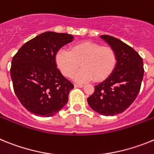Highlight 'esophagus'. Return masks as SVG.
<instances>
[{"instance_id":"obj_1","label":"esophagus","mask_w":154,"mask_h":154,"mask_svg":"<svg viewBox=\"0 0 154 154\" xmlns=\"http://www.w3.org/2000/svg\"><path fill=\"white\" fill-rule=\"evenodd\" d=\"M85 86L84 85H81V84H74V87L75 88H83Z\"/></svg>"}]
</instances>
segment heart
<instances>
[{
    "label": "heart",
    "mask_w": 154,
    "mask_h": 154,
    "mask_svg": "<svg viewBox=\"0 0 154 154\" xmlns=\"http://www.w3.org/2000/svg\"><path fill=\"white\" fill-rule=\"evenodd\" d=\"M57 68L65 77H71L78 82L105 80L114 71L117 64V55L110 46H101L96 42H86L74 44L70 52L60 48L55 55Z\"/></svg>",
    "instance_id": "heart-1"
}]
</instances>
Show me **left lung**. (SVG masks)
Here are the masks:
<instances>
[{
	"label": "left lung",
	"mask_w": 154,
	"mask_h": 154,
	"mask_svg": "<svg viewBox=\"0 0 154 154\" xmlns=\"http://www.w3.org/2000/svg\"><path fill=\"white\" fill-rule=\"evenodd\" d=\"M101 38L116 51L117 64L108 78L94 86L88 103L102 116H115L128 109L138 95L143 77V62L136 50L121 40L107 35Z\"/></svg>",
	"instance_id": "left-lung-1"
}]
</instances>
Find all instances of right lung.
I'll use <instances>...</instances> for the list:
<instances>
[{
    "instance_id": "right-lung-1",
    "label": "right lung",
    "mask_w": 154,
    "mask_h": 154,
    "mask_svg": "<svg viewBox=\"0 0 154 154\" xmlns=\"http://www.w3.org/2000/svg\"><path fill=\"white\" fill-rule=\"evenodd\" d=\"M73 38L72 35L45 32L24 44L13 57L10 72L14 93L33 114L53 116L67 103L73 85L57 68L55 55Z\"/></svg>"
}]
</instances>
